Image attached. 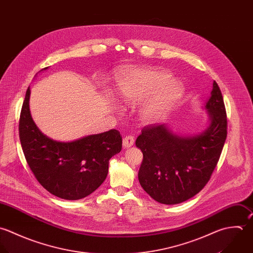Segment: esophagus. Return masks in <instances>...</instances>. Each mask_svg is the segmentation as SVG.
Segmentation results:
<instances>
[{
  "mask_svg": "<svg viewBox=\"0 0 253 253\" xmlns=\"http://www.w3.org/2000/svg\"><path fill=\"white\" fill-rule=\"evenodd\" d=\"M134 143V138L131 135H126L124 139H123V146L125 148H128L131 147Z\"/></svg>",
  "mask_w": 253,
  "mask_h": 253,
  "instance_id": "esophagus-1",
  "label": "esophagus"
}]
</instances>
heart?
Listing matches in <instances>:
<instances>
[{"label":"heart","instance_id":"1","mask_svg":"<svg viewBox=\"0 0 253 253\" xmlns=\"http://www.w3.org/2000/svg\"><path fill=\"white\" fill-rule=\"evenodd\" d=\"M120 85L124 101L130 105L147 99L157 91L143 112L147 122L162 119L183 92L182 85L170 80L168 72L159 69L128 71L121 77Z\"/></svg>","mask_w":253,"mask_h":253}]
</instances>
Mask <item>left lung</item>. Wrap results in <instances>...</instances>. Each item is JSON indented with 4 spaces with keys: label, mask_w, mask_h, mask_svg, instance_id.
Returning <instances> with one entry per match:
<instances>
[{
    "label": "left lung",
    "mask_w": 253,
    "mask_h": 253,
    "mask_svg": "<svg viewBox=\"0 0 253 253\" xmlns=\"http://www.w3.org/2000/svg\"><path fill=\"white\" fill-rule=\"evenodd\" d=\"M210 125L201 133L182 136L166 125L145 126L135 145L143 153L138 179L162 204H178L197 194L209 181L227 138V114L221 90L213 83L206 102Z\"/></svg>",
    "instance_id": "obj_1"
}]
</instances>
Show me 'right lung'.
<instances>
[{
    "instance_id": "right-lung-1",
    "label": "right lung",
    "mask_w": 253,
    "mask_h": 253,
    "mask_svg": "<svg viewBox=\"0 0 253 253\" xmlns=\"http://www.w3.org/2000/svg\"><path fill=\"white\" fill-rule=\"evenodd\" d=\"M29 98L28 87L18 130L29 168L39 183L53 195L67 200L84 198L103 183L108 174L109 160L121 152L123 140L120 131L111 129L71 142L53 140L33 122Z\"/></svg>"
}]
</instances>
